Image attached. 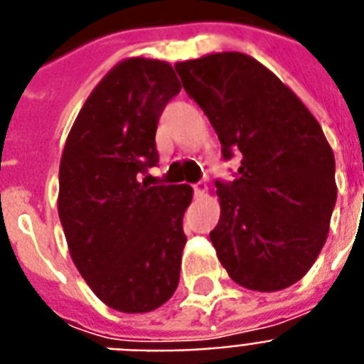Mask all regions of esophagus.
<instances>
[{
	"mask_svg": "<svg viewBox=\"0 0 364 364\" xmlns=\"http://www.w3.org/2000/svg\"><path fill=\"white\" fill-rule=\"evenodd\" d=\"M205 190H207V184H205V182H197V184H193V193H196V197L205 196Z\"/></svg>",
	"mask_w": 364,
	"mask_h": 364,
	"instance_id": "esophagus-1",
	"label": "esophagus"
}]
</instances>
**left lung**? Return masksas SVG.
<instances>
[{"instance_id": "left-lung-1", "label": "left lung", "mask_w": 364, "mask_h": 364, "mask_svg": "<svg viewBox=\"0 0 364 364\" xmlns=\"http://www.w3.org/2000/svg\"><path fill=\"white\" fill-rule=\"evenodd\" d=\"M186 92L210 121L224 159L241 151L233 182H216L218 260L245 289L283 290L309 272L336 203L334 154L311 112L243 53L176 62Z\"/></svg>"}]
</instances>
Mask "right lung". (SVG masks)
<instances>
[{
  "label": "right lung",
  "mask_w": 364,
  "mask_h": 364,
  "mask_svg": "<svg viewBox=\"0 0 364 364\" xmlns=\"http://www.w3.org/2000/svg\"><path fill=\"white\" fill-rule=\"evenodd\" d=\"M182 89L168 62L127 58L75 117L58 171V216L91 290L123 314L154 311L178 287L188 184L151 186L163 108Z\"/></svg>",
  "instance_id": "add662e5"
}]
</instances>
